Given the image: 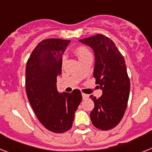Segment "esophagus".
Wrapping results in <instances>:
<instances>
[{"instance_id":"obj_1","label":"esophagus","mask_w":152,"mask_h":152,"mask_svg":"<svg viewBox=\"0 0 152 152\" xmlns=\"http://www.w3.org/2000/svg\"><path fill=\"white\" fill-rule=\"evenodd\" d=\"M82 97H83V100H86V99H88V98L89 97V96H88V94H85L82 93Z\"/></svg>"}]
</instances>
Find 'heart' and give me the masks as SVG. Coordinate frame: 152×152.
<instances>
[{"mask_svg": "<svg viewBox=\"0 0 152 152\" xmlns=\"http://www.w3.org/2000/svg\"><path fill=\"white\" fill-rule=\"evenodd\" d=\"M75 53L78 57L79 60L83 59L84 58L88 57L89 56H92L89 49L85 46H78L75 49Z\"/></svg>", "mask_w": 152, "mask_h": 152, "instance_id": "heart-1", "label": "heart"}]
</instances>
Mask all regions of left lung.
Segmentation results:
<instances>
[{"mask_svg":"<svg viewBox=\"0 0 152 152\" xmlns=\"http://www.w3.org/2000/svg\"><path fill=\"white\" fill-rule=\"evenodd\" d=\"M89 45L95 55L94 77L103 94L90 98L94 108L90 113L93 125L100 130H110L121 121L127 108L130 81L123 55L115 43L104 35L97 34L79 40Z\"/></svg>","mask_w":152,"mask_h":152,"instance_id":"obj_1","label":"left lung"}]
</instances>
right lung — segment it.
Wrapping results in <instances>:
<instances>
[{"label":"right lung","mask_w":152,"mask_h":152,"mask_svg":"<svg viewBox=\"0 0 152 152\" xmlns=\"http://www.w3.org/2000/svg\"><path fill=\"white\" fill-rule=\"evenodd\" d=\"M70 42L60 39L42 40L33 49L26 63L28 100L39 121L56 133H63L72 128L75 113L82 100L80 90L63 94L57 90L62 55Z\"/></svg>","instance_id":"right-lung-1"}]
</instances>
